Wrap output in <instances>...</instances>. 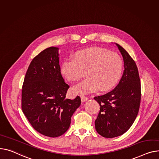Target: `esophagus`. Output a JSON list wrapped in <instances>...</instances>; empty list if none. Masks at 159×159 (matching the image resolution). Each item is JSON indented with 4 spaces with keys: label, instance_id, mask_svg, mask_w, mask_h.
<instances>
[{
    "label": "esophagus",
    "instance_id": "1",
    "mask_svg": "<svg viewBox=\"0 0 159 159\" xmlns=\"http://www.w3.org/2000/svg\"><path fill=\"white\" fill-rule=\"evenodd\" d=\"M80 98H81V101H82V102H86V101L88 99V97H85V96H81Z\"/></svg>",
    "mask_w": 159,
    "mask_h": 159
}]
</instances>
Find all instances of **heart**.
I'll use <instances>...</instances> for the list:
<instances>
[{
    "mask_svg": "<svg viewBox=\"0 0 159 159\" xmlns=\"http://www.w3.org/2000/svg\"><path fill=\"white\" fill-rule=\"evenodd\" d=\"M123 68L120 56L115 52L100 48L91 47L77 52L73 60L62 63V75L69 82L80 79L86 71L87 79L74 86L71 91L85 94L96 91H107L119 80Z\"/></svg>",
    "mask_w": 159,
    "mask_h": 159,
    "instance_id": "heart-1",
    "label": "heart"
}]
</instances>
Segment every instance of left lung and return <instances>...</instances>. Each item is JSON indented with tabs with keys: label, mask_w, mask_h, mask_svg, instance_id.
<instances>
[{
	"label": "left lung",
	"mask_w": 159,
	"mask_h": 159,
	"mask_svg": "<svg viewBox=\"0 0 159 159\" xmlns=\"http://www.w3.org/2000/svg\"><path fill=\"white\" fill-rule=\"evenodd\" d=\"M116 44L124 61L122 77L114 89L94 98L100 105L95 129L106 138L120 136L130 128L139 112L141 97V81L135 62L121 46Z\"/></svg>",
	"instance_id": "obj_1"
}]
</instances>
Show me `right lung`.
<instances>
[{
    "label": "right lung",
    "mask_w": 159,
    "mask_h": 159,
    "mask_svg": "<svg viewBox=\"0 0 159 159\" xmlns=\"http://www.w3.org/2000/svg\"><path fill=\"white\" fill-rule=\"evenodd\" d=\"M58 50L47 48L32 60L22 90L24 114L37 132L50 137L68 130L71 116L81 103L79 96L66 98L70 86L61 75Z\"/></svg>",
    "instance_id": "right-lung-1"
}]
</instances>
